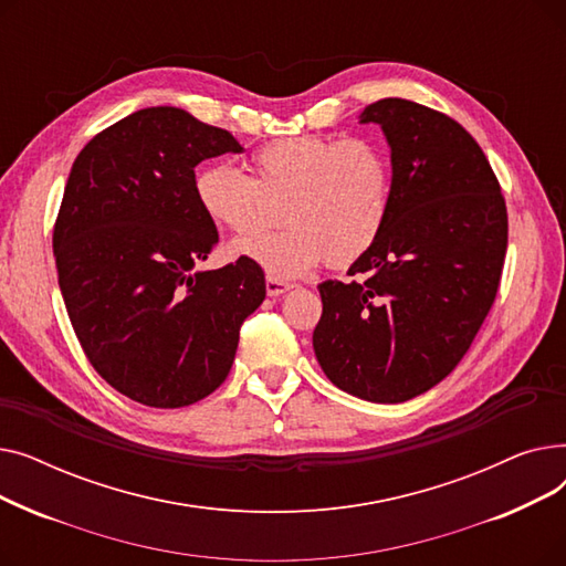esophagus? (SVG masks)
Returning a JSON list of instances; mask_svg holds the SVG:
<instances>
[{
  "label": "esophagus",
  "mask_w": 566,
  "mask_h": 566,
  "mask_svg": "<svg viewBox=\"0 0 566 566\" xmlns=\"http://www.w3.org/2000/svg\"><path fill=\"white\" fill-rule=\"evenodd\" d=\"M289 289H293V284H289V282H284V280H277V277H273V275L265 277V291H268V295H282V293H286Z\"/></svg>",
  "instance_id": "1"
}]
</instances>
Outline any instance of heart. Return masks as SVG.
Segmentation results:
<instances>
[{
	"mask_svg": "<svg viewBox=\"0 0 566 566\" xmlns=\"http://www.w3.org/2000/svg\"><path fill=\"white\" fill-rule=\"evenodd\" d=\"M250 176L229 165H206L195 176L203 216L252 235L233 243L273 277H301L323 259L333 268L358 261L380 235L392 201V165L369 137H282L259 146ZM290 227L271 237L253 233L279 216Z\"/></svg>",
	"mask_w": 566,
	"mask_h": 566,
	"instance_id": "1",
	"label": "heart"
}]
</instances>
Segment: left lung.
Returning a JSON list of instances; mask_svg holds the SVG:
<instances>
[{"label":"left lung","instance_id":"left-lung-1","mask_svg":"<svg viewBox=\"0 0 566 566\" xmlns=\"http://www.w3.org/2000/svg\"><path fill=\"white\" fill-rule=\"evenodd\" d=\"M392 148V201L376 243L348 268L365 280L318 284L321 369L339 390L401 403L431 390L470 348L495 301L507 206L472 135L406 98L365 107Z\"/></svg>","mask_w":566,"mask_h":566}]
</instances>
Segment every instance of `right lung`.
<instances>
[{"instance_id":"obj_1","label":"right lung","mask_w":566,"mask_h":566,"mask_svg":"<svg viewBox=\"0 0 566 566\" xmlns=\"http://www.w3.org/2000/svg\"><path fill=\"white\" fill-rule=\"evenodd\" d=\"M241 151L186 109L146 107L71 167L52 231L59 289L88 363L137 403L184 408L218 390L265 298L261 265L245 256L195 271L218 243L195 167Z\"/></svg>"}]
</instances>
